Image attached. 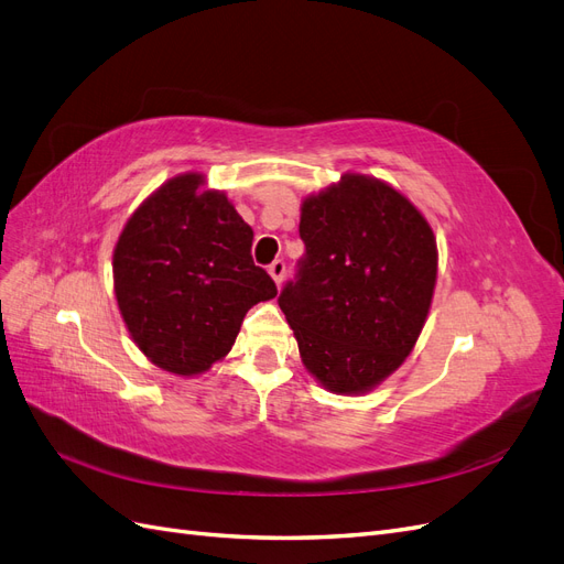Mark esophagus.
I'll return each instance as SVG.
<instances>
[{"label": "esophagus", "instance_id": "obj_1", "mask_svg": "<svg viewBox=\"0 0 564 564\" xmlns=\"http://www.w3.org/2000/svg\"><path fill=\"white\" fill-rule=\"evenodd\" d=\"M268 272L272 275V280H275L278 284H282V280H284V275H286V263H284V259H275V261H272V263L268 265Z\"/></svg>", "mask_w": 564, "mask_h": 564}]
</instances>
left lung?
<instances>
[{
  "instance_id": "obj_1",
  "label": "left lung",
  "mask_w": 564,
  "mask_h": 564,
  "mask_svg": "<svg viewBox=\"0 0 564 564\" xmlns=\"http://www.w3.org/2000/svg\"><path fill=\"white\" fill-rule=\"evenodd\" d=\"M305 251L280 292L303 365L334 392H365L414 348L431 308V226L390 185L348 174L301 207Z\"/></svg>"
}]
</instances>
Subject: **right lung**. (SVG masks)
I'll return each instance as SVG.
<instances>
[{"mask_svg":"<svg viewBox=\"0 0 564 564\" xmlns=\"http://www.w3.org/2000/svg\"><path fill=\"white\" fill-rule=\"evenodd\" d=\"M183 174L145 199L115 247V294L158 367L193 377L228 355L251 305L278 286L251 259L253 230L224 193Z\"/></svg>","mask_w":564,"mask_h":564,"instance_id":"1","label":"right lung"}]
</instances>
